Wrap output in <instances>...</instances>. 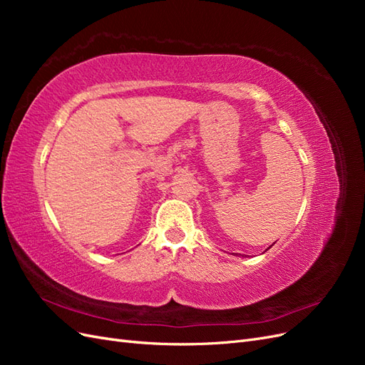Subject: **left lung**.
<instances>
[{"instance_id": "8db88e82", "label": "left lung", "mask_w": 365, "mask_h": 365, "mask_svg": "<svg viewBox=\"0 0 365 365\" xmlns=\"http://www.w3.org/2000/svg\"><path fill=\"white\" fill-rule=\"evenodd\" d=\"M233 254H235V252H233ZM235 256H237V252H236V254H235ZM242 257H244V256H242Z\"/></svg>"}]
</instances>
